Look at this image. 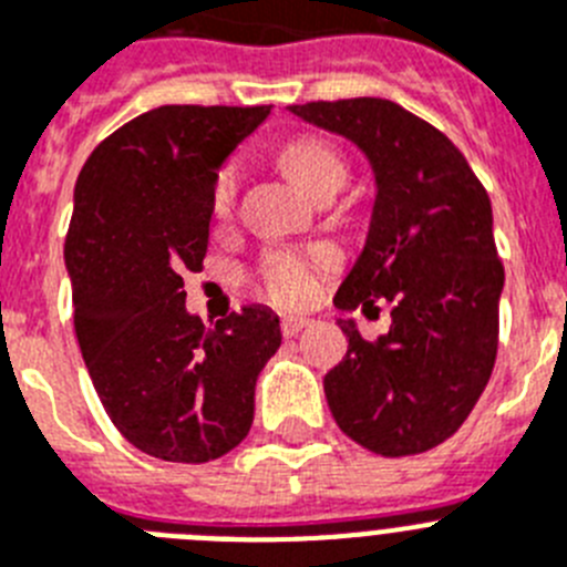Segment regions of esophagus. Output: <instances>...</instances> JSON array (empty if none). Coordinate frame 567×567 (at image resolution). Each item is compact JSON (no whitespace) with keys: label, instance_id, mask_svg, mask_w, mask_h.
Instances as JSON below:
<instances>
[{"label":"esophagus","instance_id":"esophagus-1","mask_svg":"<svg viewBox=\"0 0 567 567\" xmlns=\"http://www.w3.org/2000/svg\"><path fill=\"white\" fill-rule=\"evenodd\" d=\"M309 327V318H298V315H289V318L280 320V332L287 334V338H295L300 329Z\"/></svg>","mask_w":567,"mask_h":567}]
</instances>
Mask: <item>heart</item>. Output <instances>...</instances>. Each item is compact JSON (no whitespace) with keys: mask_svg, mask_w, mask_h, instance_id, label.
<instances>
[{"mask_svg":"<svg viewBox=\"0 0 567 567\" xmlns=\"http://www.w3.org/2000/svg\"><path fill=\"white\" fill-rule=\"evenodd\" d=\"M275 164L289 182L307 193L315 202H329L346 178V164L338 150L318 135H295L275 153ZM238 175L233 167H224L215 175L209 209L218 221H227L235 207ZM332 252L327 249H307V252H272L260 264L258 284L264 298L275 307H300L318 289L320 275L332 269Z\"/></svg>","mask_w":567,"mask_h":567,"instance_id":"1","label":"heart"}]
</instances>
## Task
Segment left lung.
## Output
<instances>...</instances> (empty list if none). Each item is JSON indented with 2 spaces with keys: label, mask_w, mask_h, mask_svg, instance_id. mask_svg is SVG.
<instances>
[{
  "label": "left lung",
  "mask_w": 567,
  "mask_h": 567,
  "mask_svg": "<svg viewBox=\"0 0 567 567\" xmlns=\"http://www.w3.org/2000/svg\"><path fill=\"white\" fill-rule=\"evenodd\" d=\"M289 113L352 142L374 175L369 233L334 295L343 312L392 303V327L349 349L323 378L340 432L383 457L452 437L497 358L505 272L488 193L437 127L389 99L292 104Z\"/></svg>",
  "instance_id": "obj_1"
}]
</instances>
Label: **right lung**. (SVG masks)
<instances>
[{"label": "right lung", "mask_w": 567, "mask_h": 567, "mask_svg": "<svg viewBox=\"0 0 567 567\" xmlns=\"http://www.w3.org/2000/svg\"><path fill=\"white\" fill-rule=\"evenodd\" d=\"M272 107L164 104L104 138L79 173L64 267L104 412L138 452L209 463L249 434L280 320L244 307L204 329L184 272L209 244L218 169Z\"/></svg>", "instance_id": "right-lung-1"}]
</instances>
